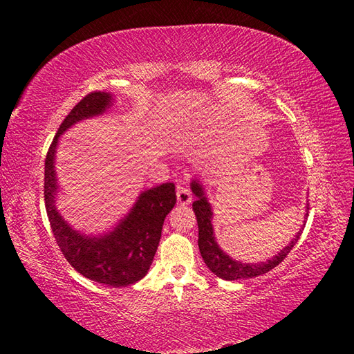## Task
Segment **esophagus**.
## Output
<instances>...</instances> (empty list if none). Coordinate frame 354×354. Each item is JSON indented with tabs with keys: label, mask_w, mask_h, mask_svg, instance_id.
Returning a JSON list of instances; mask_svg holds the SVG:
<instances>
[{
	"label": "esophagus",
	"mask_w": 354,
	"mask_h": 354,
	"mask_svg": "<svg viewBox=\"0 0 354 354\" xmlns=\"http://www.w3.org/2000/svg\"><path fill=\"white\" fill-rule=\"evenodd\" d=\"M176 199H178V204L189 205L190 202H192V193H190V190L185 189V187H178Z\"/></svg>",
	"instance_id": "1"
}]
</instances>
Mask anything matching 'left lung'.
<instances>
[{"label":"left lung","instance_id":"1","mask_svg":"<svg viewBox=\"0 0 354 354\" xmlns=\"http://www.w3.org/2000/svg\"><path fill=\"white\" fill-rule=\"evenodd\" d=\"M192 190L198 196V199L193 202V212L196 214L198 228H199L198 245H199L201 255L202 259H204L205 265L209 268V270L214 272L219 278H223V280L231 281V280H239V278H254L257 275L269 272L270 269H274L275 266L280 265V263L286 259V255H288L292 248L295 246V243L298 242V239L304 230V225H303L301 230H299L298 234L295 236V239L289 243V246H286L284 250L278 255H275L274 259H270L265 263H259V265H245V263L230 259L228 255H225L221 248L217 246V243L214 242V234H213V227H212V208H209L207 198L204 196V190H202V187L196 181L192 183Z\"/></svg>","mask_w":354,"mask_h":354}]
</instances>
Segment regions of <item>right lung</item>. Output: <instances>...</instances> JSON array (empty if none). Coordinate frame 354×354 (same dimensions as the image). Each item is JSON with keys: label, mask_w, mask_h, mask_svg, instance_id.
<instances>
[{"label": "right lung", "mask_w": 354, "mask_h": 354, "mask_svg": "<svg viewBox=\"0 0 354 354\" xmlns=\"http://www.w3.org/2000/svg\"><path fill=\"white\" fill-rule=\"evenodd\" d=\"M109 102L111 95L108 93L93 91L64 118L45 158L44 201L53 236L66 261L89 280L120 288L137 283L147 274L160 245L165 216L176 204V193L173 183L161 184L141 193L129 216L114 231L100 239L80 236L59 216L55 207L57 138L79 120L100 114L109 106Z\"/></svg>", "instance_id": "1"}]
</instances>
